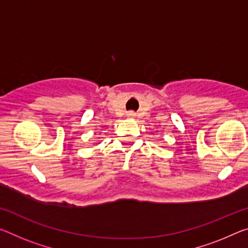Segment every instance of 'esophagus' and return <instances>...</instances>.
<instances>
[{"label":"esophagus","instance_id":"1","mask_svg":"<svg viewBox=\"0 0 248 248\" xmlns=\"http://www.w3.org/2000/svg\"><path fill=\"white\" fill-rule=\"evenodd\" d=\"M128 117H129V118H135V117H136V112L129 111V112H128Z\"/></svg>","mask_w":248,"mask_h":248}]
</instances>
